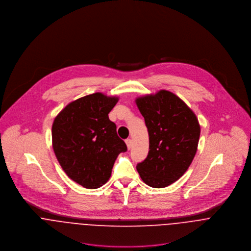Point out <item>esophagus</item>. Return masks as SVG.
<instances>
[{"label":"esophagus","instance_id":"34e87169","mask_svg":"<svg viewBox=\"0 0 251 251\" xmlns=\"http://www.w3.org/2000/svg\"><path fill=\"white\" fill-rule=\"evenodd\" d=\"M126 146H127V149L130 150L131 147H132V140H131L130 138H127V139L126 140Z\"/></svg>","mask_w":251,"mask_h":251}]
</instances>
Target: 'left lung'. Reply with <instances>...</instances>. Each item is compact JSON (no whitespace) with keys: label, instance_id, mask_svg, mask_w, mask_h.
Returning a JSON list of instances; mask_svg holds the SVG:
<instances>
[{"label":"left lung","instance_id":"1","mask_svg":"<svg viewBox=\"0 0 251 251\" xmlns=\"http://www.w3.org/2000/svg\"><path fill=\"white\" fill-rule=\"evenodd\" d=\"M149 132V153L136 168L144 182L162 188L179 179L191 164L199 142L195 114L179 97L162 90L136 100Z\"/></svg>","mask_w":251,"mask_h":251}]
</instances>
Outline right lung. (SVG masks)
<instances>
[{"label":"right lung","mask_w":251,"mask_h":251,"mask_svg":"<svg viewBox=\"0 0 251 251\" xmlns=\"http://www.w3.org/2000/svg\"><path fill=\"white\" fill-rule=\"evenodd\" d=\"M119 99L96 93L68 104L55 118L52 143L67 175L95 189L107 181L117 156L127 147L108 114Z\"/></svg>","instance_id":"obj_1"}]
</instances>
